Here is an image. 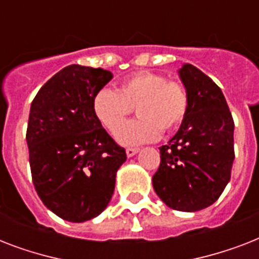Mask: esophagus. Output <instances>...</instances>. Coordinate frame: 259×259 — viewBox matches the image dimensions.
<instances>
[{"instance_id":"obj_1","label":"esophagus","mask_w":259,"mask_h":259,"mask_svg":"<svg viewBox=\"0 0 259 259\" xmlns=\"http://www.w3.org/2000/svg\"><path fill=\"white\" fill-rule=\"evenodd\" d=\"M138 148H127L126 149V154H127V157H133L134 154L138 153Z\"/></svg>"}]
</instances>
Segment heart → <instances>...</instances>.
<instances>
[{"label":"heart","mask_w":259,"mask_h":259,"mask_svg":"<svg viewBox=\"0 0 259 259\" xmlns=\"http://www.w3.org/2000/svg\"><path fill=\"white\" fill-rule=\"evenodd\" d=\"M133 105L139 118L120 126ZM188 106L189 94L183 83L166 80L164 75L152 71H138L126 76L117 91L107 87L98 90L91 102L99 123L110 133L118 128L115 138L125 146L154 141L161 132L177 129L187 115Z\"/></svg>","instance_id":"heart-1"}]
</instances>
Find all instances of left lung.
Listing matches in <instances>:
<instances>
[{"label":"left lung","mask_w":259,"mask_h":259,"mask_svg":"<svg viewBox=\"0 0 259 259\" xmlns=\"http://www.w3.org/2000/svg\"><path fill=\"white\" fill-rule=\"evenodd\" d=\"M189 94L181 126L160 148L153 188L168 207L195 212L215 203L231 177L234 119L222 90L192 64L179 71Z\"/></svg>","instance_id":"8db88e82"}]
</instances>
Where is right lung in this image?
<instances>
[{
    "label": "right lung",
    "mask_w": 259,
    "mask_h": 259,
    "mask_svg": "<svg viewBox=\"0 0 259 259\" xmlns=\"http://www.w3.org/2000/svg\"><path fill=\"white\" fill-rule=\"evenodd\" d=\"M113 74L71 64L38 90L30 105L26 142L32 181L47 208L80 223L107 207L125 149L93 113L94 94Z\"/></svg>",
    "instance_id": "obj_1"
}]
</instances>
